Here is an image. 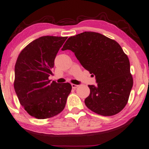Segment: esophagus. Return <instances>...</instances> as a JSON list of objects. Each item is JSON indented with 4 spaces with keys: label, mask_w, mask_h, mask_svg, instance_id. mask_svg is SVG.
Listing matches in <instances>:
<instances>
[{
    "label": "esophagus",
    "mask_w": 149,
    "mask_h": 149,
    "mask_svg": "<svg viewBox=\"0 0 149 149\" xmlns=\"http://www.w3.org/2000/svg\"><path fill=\"white\" fill-rule=\"evenodd\" d=\"M71 86H72V88H74V89H75V88H77L79 87V85H76V84H72Z\"/></svg>",
    "instance_id": "1"
}]
</instances>
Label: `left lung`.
Here are the masks:
<instances>
[{
  "instance_id": "obj_1",
  "label": "left lung",
  "mask_w": 149,
  "mask_h": 149,
  "mask_svg": "<svg viewBox=\"0 0 149 149\" xmlns=\"http://www.w3.org/2000/svg\"><path fill=\"white\" fill-rule=\"evenodd\" d=\"M61 49L74 52L83 67L95 75L97 84L88 85L90 93L84 101L88 109L113 116L125 107L133 78L128 57L117 42L90 31L70 36Z\"/></svg>"
}]
</instances>
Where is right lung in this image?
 <instances>
[{
    "label": "right lung",
    "mask_w": 149,
    "mask_h": 149,
    "mask_svg": "<svg viewBox=\"0 0 149 149\" xmlns=\"http://www.w3.org/2000/svg\"><path fill=\"white\" fill-rule=\"evenodd\" d=\"M67 38L41 36L25 46L18 56L15 92L25 110L36 118H52L61 113L71 92L69 83L58 84L48 79L57 52Z\"/></svg>",
    "instance_id": "1"
}]
</instances>
